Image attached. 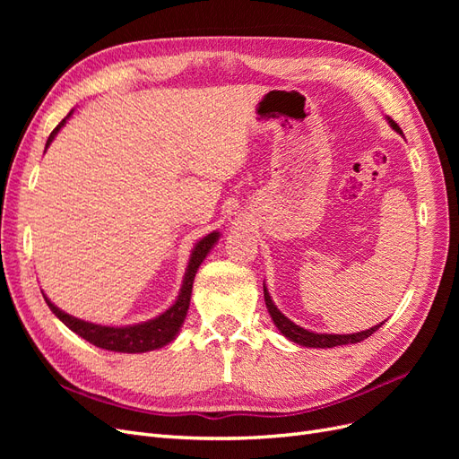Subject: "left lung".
<instances>
[{"label":"left lung","mask_w":459,"mask_h":459,"mask_svg":"<svg viewBox=\"0 0 459 459\" xmlns=\"http://www.w3.org/2000/svg\"><path fill=\"white\" fill-rule=\"evenodd\" d=\"M388 122H391V126H393L396 132L402 134L400 126H398V124H396L393 118H388ZM264 300H266V308H268V312H270V316H272V319H273V324L277 325V329H280L287 339H290V341L297 342V344H302V346H310V349H333V346L359 342V341L368 339L369 335H373V333L377 331V329L385 324V322H383V324L375 325V327H371V329L359 331V333H352V335H325V333H312V331H308V329H302V327H299L297 324L290 322V319H287L280 310L275 308V304L272 302L270 293L266 290V287H264Z\"/></svg>","instance_id":"8db88e82"}]
</instances>
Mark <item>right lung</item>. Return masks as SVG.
Returning <instances> with one entry per match:
<instances>
[{
  "instance_id": "add662e5",
  "label": "right lung",
  "mask_w": 459,
  "mask_h": 459,
  "mask_svg": "<svg viewBox=\"0 0 459 459\" xmlns=\"http://www.w3.org/2000/svg\"><path fill=\"white\" fill-rule=\"evenodd\" d=\"M68 117H71V113H68ZM66 118H63L59 122V126L49 134L46 149L53 142V137L57 135V132L65 126ZM216 239H218V233L214 231V233H208L204 239H201L195 245V248H193V253H191V258H189V266H187L184 285H182V290H179L178 300L162 316L151 319V322H145L140 325H128V327L95 325V324L84 322V319H78V317L65 314L63 310L55 307L53 302H49L48 297H44V299L48 302V307L51 308V312L57 316L68 329H73L76 335L90 341L95 346H100V349L113 351V352H128V354L160 349V346L174 341L179 327H182L187 308H189L193 280H195V273L201 266V262L206 258L208 251H211Z\"/></svg>"
}]
</instances>
